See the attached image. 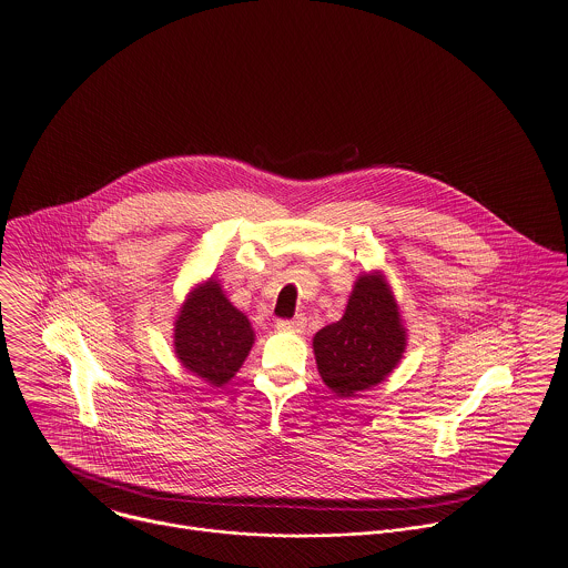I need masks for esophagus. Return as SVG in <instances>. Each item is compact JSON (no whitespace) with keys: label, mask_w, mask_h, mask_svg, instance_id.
<instances>
[{"label":"esophagus","mask_w":568,"mask_h":568,"mask_svg":"<svg viewBox=\"0 0 568 568\" xmlns=\"http://www.w3.org/2000/svg\"><path fill=\"white\" fill-rule=\"evenodd\" d=\"M278 331H290V333H301L305 328V317H294V320H276Z\"/></svg>","instance_id":"34e87169"}]
</instances>
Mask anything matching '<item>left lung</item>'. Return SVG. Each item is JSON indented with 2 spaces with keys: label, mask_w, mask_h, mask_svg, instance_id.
<instances>
[{
  "label": "left lung",
  "mask_w": 568,
  "mask_h": 568,
  "mask_svg": "<svg viewBox=\"0 0 568 568\" xmlns=\"http://www.w3.org/2000/svg\"><path fill=\"white\" fill-rule=\"evenodd\" d=\"M405 351V328L383 276H362L342 320L314 337L315 364L337 396L371 389L387 377Z\"/></svg>",
  "instance_id": "left-lung-1"
}]
</instances>
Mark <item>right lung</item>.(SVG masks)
Listing matches in <instances>:
<instances>
[{"instance_id": "right-lung-1", "label": "right lung", "mask_w": 568, "mask_h": 568, "mask_svg": "<svg viewBox=\"0 0 568 568\" xmlns=\"http://www.w3.org/2000/svg\"><path fill=\"white\" fill-rule=\"evenodd\" d=\"M253 342L248 317L226 301L213 281L191 294L174 328L179 359L211 385H222L235 377Z\"/></svg>"}]
</instances>
